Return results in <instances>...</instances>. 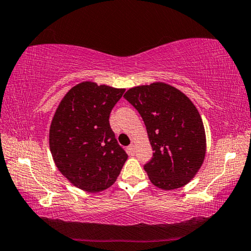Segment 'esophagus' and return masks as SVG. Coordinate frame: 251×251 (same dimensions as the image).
I'll use <instances>...</instances> for the list:
<instances>
[{
    "mask_svg": "<svg viewBox=\"0 0 251 251\" xmlns=\"http://www.w3.org/2000/svg\"><path fill=\"white\" fill-rule=\"evenodd\" d=\"M128 152L131 155L134 154V152H135V146L133 145V143H131V145L128 147Z\"/></svg>",
    "mask_w": 251,
    "mask_h": 251,
    "instance_id": "34e87169",
    "label": "esophagus"
}]
</instances>
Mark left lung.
Segmentation results:
<instances>
[{"label": "left lung", "instance_id": "1", "mask_svg": "<svg viewBox=\"0 0 251 251\" xmlns=\"http://www.w3.org/2000/svg\"><path fill=\"white\" fill-rule=\"evenodd\" d=\"M125 97L143 119L153 157L145 164L150 181L162 190L186 186L206 157V132L196 105L164 82L129 89Z\"/></svg>", "mask_w": 251, "mask_h": 251}]
</instances>
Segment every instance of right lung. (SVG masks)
<instances>
[{
	"instance_id": "right-lung-1",
	"label": "right lung",
	"mask_w": 251,
	"mask_h": 251,
	"mask_svg": "<svg viewBox=\"0 0 251 251\" xmlns=\"http://www.w3.org/2000/svg\"><path fill=\"white\" fill-rule=\"evenodd\" d=\"M126 89L84 81L67 92L53 116L49 143L59 171L81 190L103 191L128 159L109 117Z\"/></svg>"
}]
</instances>
